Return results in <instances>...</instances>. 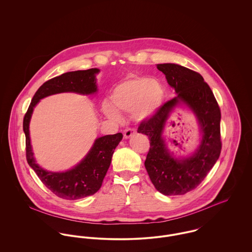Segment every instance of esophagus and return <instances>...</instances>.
<instances>
[{"instance_id":"1","label":"esophagus","mask_w":252,"mask_h":252,"mask_svg":"<svg viewBox=\"0 0 252 252\" xmlns=\"http://www.w3.org/2000/svg\"><path fill=\"white\" fill-rule=\"evenodd\" d=\"M135 134V131L133 129H126L124 132V138L125 139H129L130 137H132Z\"/></svg>"}]
</instances>
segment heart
Listing matches in <instances>:
<instances>
[{
	"label": "heart",
	"mask_w": 252,
	"mask_h": 252,
	"mask_svg": "<svg viewBox=\"0 0 252 252\" xmlns=\"http://www.w3.org/2000/svg\"><path fill=\"white\" fill-rule=\"evenodd\" d=\"M165 97L163 84L146 76H128L113 88L110 103H102V112L108 119L122 120L118 112L131 113L136 122H146L160 109Z\"/></svg>",
	"instance_id": "b5f03b06"
}]
</instances>
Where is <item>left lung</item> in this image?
<instances>
[{
  "label": "left lung",
  "instance_id": "left-lung-1",
  "mask_svg": "<svg viewBox=\"0 0 252 252\" xmlns=\"http://www.w3.org/2000/svg\"><path fill=\"white\" fill-rule=\"evenodd\" d=\"M157 67L165 75L176 96L140 124L138 133L150 139L145 167L158 191L166 196L182 195L196 189L220 158L221 114L201 74L177 63H159ZM178 108L196 116L200 133L195 152L186 156L179 155L177 148L175 151L164 136L167 121Z\"/></svg>",
  "mask_w": 252,
  "mask_h": 252
}]
</instances>
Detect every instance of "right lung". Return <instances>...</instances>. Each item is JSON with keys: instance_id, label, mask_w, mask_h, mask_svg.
<instances>
[{"instance_id": "obj_1", "label": "right lung", "mask_w": 252, "mask_h": 252, "mask_svg": "<svg viewBox=\"0 0 252 252\" xmlns=\"http://www.w3.org/2000/svg\"><path fill=\"white\" fill-rule=\"evenodd\" d=\"M99 71L98 68L69 71L48 80L34 94L24 117L23 130L26 136L29 165L47 189L63 199H81L94 194L100 189L110 166L114 151L123 139V134L116 133L96 138L80 162L66 171L53 172L43 169L36 162L30 136L31 118L40 99L49 95L62 93H75L82 95L95 94L98 90L96 74Z\"/></svg>"}]
</instances>
